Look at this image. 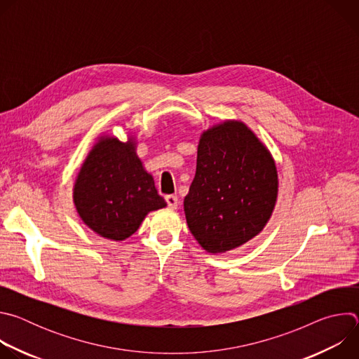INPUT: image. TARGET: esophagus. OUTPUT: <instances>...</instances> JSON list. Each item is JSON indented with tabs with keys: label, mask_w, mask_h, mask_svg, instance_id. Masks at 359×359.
<instances>
[{
	"label": "esophagus",
	"mask_w": 359,
	"mask_h": 359,
	"mask_svg": "<svg viewBox=\"0 0 359 359\" xmlns=\"http://www.w3.org/2000/svg\"><path fill=\"white\" fill-rule=\"evenodd\" d=\"M165 200H166L168 206H169L170 209H176V208H177V203H179V200H177V197H176V196L169 194V196H166V197H165Z\"/></svg>",
	"instance_id": "esophagus-1"
}]
</instances>
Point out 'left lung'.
I'll use <instances>...</instances> for the list:
<instances>
[{"instance_id":"left-lung-1","label":"left lung","mask_w":359,"mask_h":359,"mask_svg":"<svg viewBox=\"0 0 359 359\" xmlns=\"http://www.w3.org/2000/svg\"><path fill=\"white\" fill-rule=\"evenodd\" d=\"M278 194L276 162L241 121H224L200 136L196 176L183 206L197 243L212 254L237 248L269 223Z\"/></svg>"}]
</instances>
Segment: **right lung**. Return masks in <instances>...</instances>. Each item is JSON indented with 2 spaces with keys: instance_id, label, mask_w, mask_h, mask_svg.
<instances>
[{
  "instance_id": "1",
  "label": "right lung",
  "mask_w": 359,
  "mask_h": 359,
  "mask_svg": "<svg viewBox=\"0 0 359 359\" xmlns=\"http://www.w3.org/2000/svg\"><path fill=\"white\" fill-rule=\"evenodd\" d=\"M74 204L82 222L100 237H130L147 213L166 208L155 180L136 155V140L99 136L74 184Z\"/></svg>"
}]
</instances>
